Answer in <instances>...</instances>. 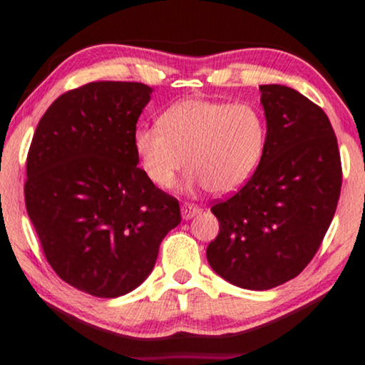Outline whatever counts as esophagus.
<instances>
[{"instance_id": "esophagus-1", "label": "esophagus", "mask_w": 365, "mask_h": 365, "mask_svg": "<svg viewBox=\"0 0 365 365\" xmlns=\"http://www.w3.org/2000/svg\"><path fill=\"white\" fill-rule=\"evenodd\" d=\"M200 212H201V207L192 205V202H184V205L181 206V215L184 220H191V217L200 215Z\"/></svg>"}]
</instances>
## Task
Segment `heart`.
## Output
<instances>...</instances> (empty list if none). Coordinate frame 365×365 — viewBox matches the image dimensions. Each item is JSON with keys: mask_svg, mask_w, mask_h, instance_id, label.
<instances>
[{"mask_svg": "<svg viewBox=\"0 0 365 365\" xmlns=\"http://www.w3.org/2000/svg\"><path fill=\"white\" fill-rule=\"evenodd\" d=\"M158 124L134 132V149L159 189L173 187L187 165V187L233 192L257 171L267 145V122L252 103L187 98L165 108Z\"/></svg>", "mask_w": 365, "mask_h": 365, "instance_id": "1", "label": "heart"}]
</instances>
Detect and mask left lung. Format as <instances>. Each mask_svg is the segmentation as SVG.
<instances>
[{
    "label": "left lung",
    "mask_w": 365,
    "mask_h": 365,
    "mask_svg": "<svg viewBox=\"0 0 365 365\" xmlns=\"http://www.w3.org/2000/svg\"><path fill=\"white\" fill-rule=\"evenodd\" d=\"M267 145L248 182L211 207L220 233L206 250L220 277L246 290H269L312 262L342 187V164L329 117L285 85H259Z\"/></svg>",
    "instance_id": "left-lung-1"
}]
</instances>
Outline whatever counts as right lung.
Masks as SVG:
<instances>
[{
    "mask_svg": "<svg viewBox=\"0 0 365 365\" xmlns=\"http://www.w3.org/2000/svg\"><path fill=\"white\" fill-rule=\"evenodd\" d=\"M150 93L139 82L68 90L43 113L28 150L25 202L46 262L88 295L139 287L181 223L176 197L137 168L135 124Z\"/></svg>",
    "mask_w": 365,
    "mask_h": 365,
    "instance_id": "right-lung-1",
    "label": "right lung"
}]
</instances>
